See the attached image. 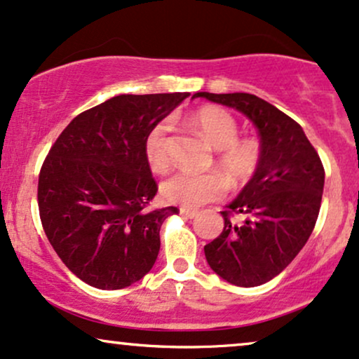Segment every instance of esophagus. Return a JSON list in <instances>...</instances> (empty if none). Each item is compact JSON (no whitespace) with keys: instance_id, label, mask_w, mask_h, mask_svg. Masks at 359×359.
<instances>
[{"instance_id":"34e87169","label":"esophagus","mask_w":359,"mask_h":359,"mask_svg":"<svg viewBox=\"0 0 359 359\" xmlns=\"http://www.w3.org/2000/svg\"><path fill=\"white\" fill-rule=\"evenodd\" d=\"M180 215L185 217V219H194V217L198 215V212L197 210H192V208L182 207V208H180Z\"/></svg>"}]
</instances>
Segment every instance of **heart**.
I'll list each match as a JSON object with an SVG mask.
<instances>
[{"instance_id": "heart-1", "label": "heart", "mask_w": 359, "mask_h": 359, "mask_svg": "<svg viewBox=\"0 0 359 359\" xmlns=\"http://www.w3.org/2000/svg\"><path fill=\"white\" fill-rule=\"evenodd\" d=\"M195 129L210 146L219 151L217 165L233 187H242L255 175L260 165L262 151L257 140L238 139V124L232 114L220 107H202L190 117ZM170 122L162 121L152 127L144 142L149 167L162 174L170 165L169 147ZM225 192V180L219 174H192L180 170L165 179L161 195L165 202L185 208L201 207L215 201Z\"/></svg>"}]
</instances>
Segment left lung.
Segmentation results:
<instances>
[{"instance_id":"obj_1","label":"left lung","mask_w":359,"mask_h":359,"mask_svg":"<svg viewBox=\"0 0 359 359\" xmlns=\"http://www.w3.org/2000/svg\"><path fill=\"white\" fill-rule=\"evenodd\" d=\"M194 97L242 112L258 130L260 165L222 212V233L203 247L220 278L258 287L287 269L310 238L323 195V165L302 126L270 102L247 93H195ZM232 211L244 220L230 221Z\"/></svg>"}]
</instances>
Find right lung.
<instances>
[{
  "label": "right lung",
  "mask_w": 359,
  "mask_h": 359,
  "mask_svg": "<svg viewBox=\"0 0 359 359\" xmlns=\"http://www.w3.org/2000/svg\"><path fill=\"white\" fill-rule=\"evenodd\" d=\"M187 96L107 99L69 122L41 167L44 233L62 263L90 287H130L156 263L161 226L179 210H144L157 192L144 142Z\"/></svg>",
  "instance_id": "obj_1"
}]
</instances>
